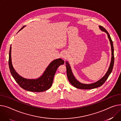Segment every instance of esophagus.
I'll return each instance as SVG.
<instances>
[{
	"instance_id": "1",
	"label": "esophagus",
	"mask_w": 121,
	"mask_h": 121,
	"mask_svg": "<svg viewBox=\"0 0 121 121\" xmlns=\"http://www.w3.org/2000/svg\"><path fill=\"white\" fill-rule=\"evenodd\" d=\"M68 55L66 52H63L61 54V57L64 61H65L68 58Z\"/></svg>"
}]
</instances>
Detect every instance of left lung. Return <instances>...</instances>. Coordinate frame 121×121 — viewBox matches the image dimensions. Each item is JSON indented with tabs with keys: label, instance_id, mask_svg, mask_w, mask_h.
<instances>
[{
	"label": "left lung",
	"instance_id": "left-lung-1",
	"mask_svg": "<svg viewBox=\"0 0 121 121\" xmlns=\"http://www.w3.org/2000/svg\"><path fill=\"white\" fill-rule=\"evenodd\" d=\"M99 29L102 31L104 32V33H106L107 34L108 38L109 39V42H110V44L111 46V62L110 63L109 67L106 74H104V75L102 78L99 80L98 81H96V82H94L93 83L86 84H84V83L80 82L75 78L73 73H72V71L69 64V63L68 61H66V68H67V74L68 78L69 79V81L72 86H74L76 88H79V89L90 90V89H93V88H97L98 87L101 86L107 80L108 76L111 73L112 69H113V68L114 66V48H113V42H112L111 37L110 36V35H109L107 30L101 26H99Z\"/></svg>",
	"mask_w": 121,
	"mask_h": 121
}]
</instances>
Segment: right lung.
<instances>
[{"mask_svg":"<svg viewBox=\"0 0 121 121\" xmlns=\"http://www.w3.org/2000/svg\"><path fill=\"white\" fill-rule=\"evenodd\" d=\"M25 27V26H23L19 31ZM11 46L9 52V65L11 73L15 81L24 90L29 91L39 92L49 90L52 86L56 70L60 65H63L64 61L61 58L54 60L48 65L41 76L36 79H27L18 74L13 66L11 58Z\"/></svg>","mask_w":121,"mask_h":121,"instance_id":"1","label":"right lung"}]
</instances>
